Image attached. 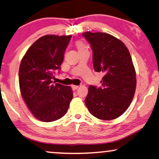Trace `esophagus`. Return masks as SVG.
<instances>
[{
	"instance_id": "1",
	"label": "esophagus",
	"mask_w": 159,
	"mask_h": 159,
	"mask_svg": "<svg viewBox=\"0 0 159 159\" xmlns=\"http://www.w3.org/2000/svg\"><path fill=\"white\" fill-rule=\"evenodd\" d=\"M71 87H72V89L73 91H75L76 89H79V86H75V85H73V86Z\"/></svg>"
}]
</instances>
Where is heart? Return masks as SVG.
Here are the masks:
<instances>
[{
    "label": "heart",
    "mask_w": 159,
    "mask_h": 159,
    "mask_svg": "<svg viewBox=\"0 0 159 159\" xmlns=\"http://www.w3.org/2000/svg\"><path fill=\"white\" fill-rule=\"evenodd\" d=\"M75 45H76V48L78 49V50L79 51H81V50H88L87 49V47L85 45V44L84 42H82L81 41H78L76 42V43H75Z\"/></svg>",
    "instance_id": "heart-1"
}]
</instances>
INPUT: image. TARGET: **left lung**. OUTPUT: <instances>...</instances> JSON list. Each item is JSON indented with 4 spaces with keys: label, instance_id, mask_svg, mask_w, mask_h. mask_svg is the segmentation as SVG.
<instances>
[{
    "label": "left lung",
    "instance_id": "left-lung-1",
    "mask_svg": "<svg viewBox=\"0 0 159 159\" xmlns=\"http://www.w3.org/2000/svg\"><path fill=\"white\" fill-rule=\"evenodd\" d=\"M82 36L92 49L95 71L104 74L101 87L89 86L85 103L98 119H116L127 110L135 94L136 73L130 54L123 42L107 33L86 32Z\"/></svg>",
    "mask_w": 159,
    "mask_h": 159
}]
</instances>
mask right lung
I'll use <instances>...</instances> for the list:
<instances>
[{
    "label": "right lung",
    "mask_w": 159,
    "mask_h": 159,
    "mask_svg": "<svg viewBox=\"0 0 159 159\" xmlns=\"http://www.w3.org/2000/svg\"><path fill=\"white\" fill-rule=\"evenodd\" d=\"M71 35H45L26 51L19 67L22 97L33 115L40 121L52 122L66 115L73 91L70 86L55 84Z\"/></svg>",
    "instance_id": "1"
}]
</instances>
